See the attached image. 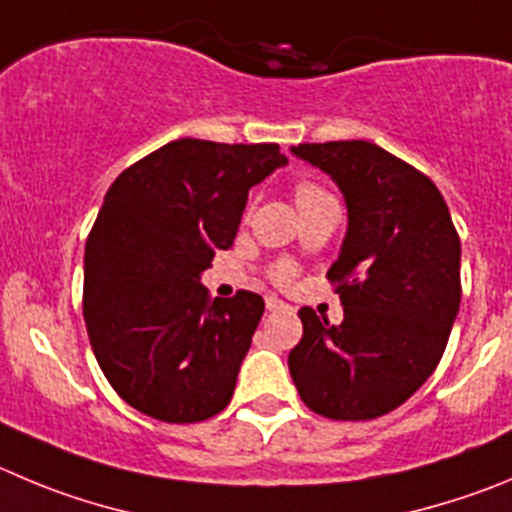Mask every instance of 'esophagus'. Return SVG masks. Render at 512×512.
Segmentation results:
<instances>
[{"instance_id": "34e87169", "label": "esophagus", "mask_w": 512, "mask_h": 512, "mask_svg": "<svg viewBox=\"0 0 512 512\" xmlns=\"http://www.w3.org/2000/svg\"><path fill=\"white\" fill-rule=\"evenodd\" d=\"M265 303H267V310H288V303H283V300L275 298V295H267Z\"/></svg>"}]
</instances>
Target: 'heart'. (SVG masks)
<instances>
[{
	"label": "heart",
	"mask_w": 512,
	"mask_h": 512,
	"mask_svg": "<svg viewBox=\"0 0 512 512\" xmlns=\"http://www.w3.org/2000/svg\"><path fill=\"white\" fill-rule=\"evenodd\" d=\"M318 194H326V191H321L318 186H313V184H300L298 189H295V202L298 204L308 202V199L318 197ZM293 275H295V267L290 265V262H280V265L272 270V280L280 285L290 283V280H293Z\"/></svg>",
	"instance_id": "b5f03b06"
}]
</instances>
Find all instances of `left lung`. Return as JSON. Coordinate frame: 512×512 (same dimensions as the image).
Wrapping results in <instances>:
<instances>
[{"instance_id": "obj_1", "label": "left lung", "mask_w": 512, "mask_h": 512, "mask_svg": "<svg viewBox=\"0 0 512 512\" xmlns=\"http://www.w3.org/2000/svg\"><path fill=\"white\" fill-rule=\"evenodd\" d=\"M341 189L348 229L328 280L343 321L300 308L288 366L305 407L358 422L401 407L437 369L460 310V237L429 176L369 141L300 143Z\"/></svg>"}]
</instances>
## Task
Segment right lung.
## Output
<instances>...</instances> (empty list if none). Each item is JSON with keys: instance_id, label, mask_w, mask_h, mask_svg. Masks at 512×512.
<instances>
[{"instance_id": "add662e5", "label": "right lung", "mask_w": 512, "mask_h": 512, "mask_svg": "<svg viewBox=\"0 0 512 512\" xmlns=\"http://www.w3.org/2000/svg\"><path fill=\"white\" fill-rule=\"evenodd\" d=\"M288 164L278 143L179 138L111 184L85 242L83 315L105 379L146 417L191 424L229 404L265 300H209L247 194Z\"/></svg>"}]
</instances>
